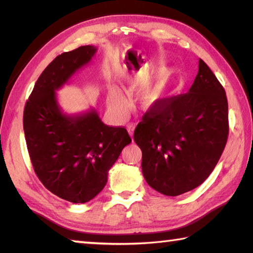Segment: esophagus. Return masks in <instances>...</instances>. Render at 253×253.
<instances>
[{"label": "esophagus", "instance_id": "obj_1", "mask_svg": "<svg viewBox=\"0 0 253 253\" xmlns=\"http://www.w3.org/2000/svg\"><path fill=\"white\" fill-rule=\"evenodd\" d=\"M134 129H135V126L134 125H128L127 126V130L129 132V136L132 138V135H134Z\"/></svg>", "mask_w": 253, "mask_h": 253}]
</instances>
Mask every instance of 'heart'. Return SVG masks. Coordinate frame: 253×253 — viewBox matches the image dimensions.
<instances>
[{
    "label": "heart",
    "mask_w": 253,
    "mask_h": 253,
    "mask_svg": "<svg viewBox=\"0 0 253 253\" xmlns=\"http://www.w3.org/2000/svg\"><path fill=\"white\" fill-rule=\"evenodd\" d=\"M170 80V72L168 70L161 71L146 87L143 89L140 93L139 101L140 105L144 109H152L155 108L163 101L165 97L166 90H168L169 84ZM109 105L111 108L117 113H124L126 109V104L124 97L121 95V92L116 89H111L108 96Z\"/></svg>",
    "instance_id": "b5f03b06"
}]
</instances>
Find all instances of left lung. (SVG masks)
Returning <instances> with one entry per match:
<instances>
[{
	"label": "left lung",
	"instance_id": "8db88e82",
	"mask_svg": "<svg viewBox=\"0 0 253 253\" xmlns=\"http://www.w3.org/2000/svg\"><path fill=\"white\" fill-rule=\"evenodd\" d=\"M228 134L224 88L200 59L188 92L163 99L134 131L147 184L168 196L198 187L219 162Z\"/></svg>",
	"mask_w": 253,
	"mask_h": 253
}]
</instances>
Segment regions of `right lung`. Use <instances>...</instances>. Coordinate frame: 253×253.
<instances>
[{"label": "right lung", "mask_w": 253, "mask_h": 253, "mask_svg": "<svg viewBox=\"0 0 253 253\" xmlns=\"http://www.w3.org/2000/svg\"><path fill=\"white\" fill-rule=\"evenodd\" d=\"M97 52L93 45L58 55L42 72L24 107L23 129L34 172L54 195L85 203L105 187L108 172L131 143L124 127L107 126L96 109L68 115L57 93Z\"/></svg>", "instance_id": "obj_1"}]
</instances>
